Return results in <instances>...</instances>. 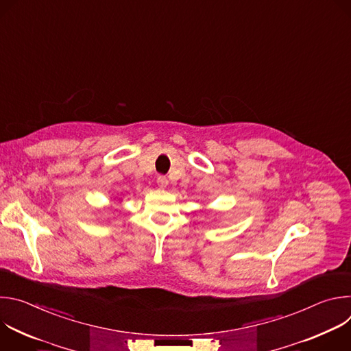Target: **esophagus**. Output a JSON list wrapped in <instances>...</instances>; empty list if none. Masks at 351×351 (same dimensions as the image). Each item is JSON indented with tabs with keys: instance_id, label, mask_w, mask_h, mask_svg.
<instances>
[{
	"instance_id": "34e87169",
	"label": "esophagus",
	"mask_w": 351,
	"mask_h": 351,
	"mask_svg": "<svg viewBox=\"0 0 351 351\" xmlns=\"http://www.w3.org/2000/svg\"><path fill=\"white\" fill-rule=\"evenodd\" d=\"M168 179H167V176H162V175H160L158 178H157V184L161 187V189H164V187H167L168 186Z\"/></svg>"
}]
</instances>
